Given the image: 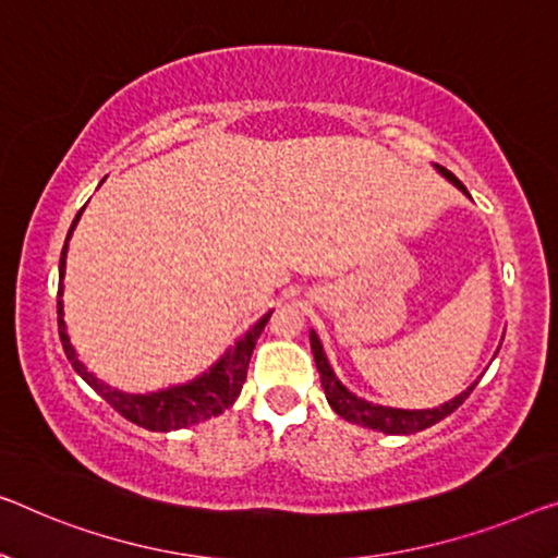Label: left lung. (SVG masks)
I'll return each mask as SVG.
<instances>
[{
	"mask_svg": "<svg viewBox=\"0 0 558 558\" xmlns=\"http://www.w3.org/2000/svg\"><path fill=\"white\" fill-rule=\"evenodd\" d=\"M440 172L446 174L448 180L453 182L456 187L463 190V182L456 178L453 172H448L446 168H438ZM469 195V193H465ZM311 348H313V355H315V365H318V373H320V386L326 390V398L330 403V409L336 411L340 418L351 421V423H359V426L365 428H373V430H384V434H418V430L434 426V423L444 421L446 415H451L459 405L465 401V398L471 396V390L476 388L473 384L469 390H463L461 396H456L453 401H448L440 405V409H428V411H401V409H384V405H373L368 401H363V398L353 396L351 390H348L340 380L336 378V373L328 365L326 353H323V345L315 332H311Z\"/></svg>",
	"mask_w": 558,
	"mask_h": 558,
	"instance_id": "1",
	"label": "left lung"
}]
</instances>
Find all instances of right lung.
I'll use <instances>...</instances> for the list:
<instances>
[{
	"mask_svg": "<svg viewBox=\"0 0 558 558\" xmlns=\"http://www.w3.org/2000/svg\"><path fill=\"white\" fill-rule=\"evenodd\" d=\"M80 213H77V218L72 220V228H70V232H66V240H70L74 226H77ZM66 240H64L62 257H60V290H57V295L60 298H62ZM270 313L263 315V318L257 320L255 326L247 330L245 336L240 338L238 343L232 345L218 363L213 365L210 373L195 378L193 384H187V386H174L168 390H160V393H147V396L120 393V390H114L110 386H105L102 380H97L93 373H89L85 365L80 363L77 353H74V348L70 343V336H66V328H64L62 301H57V326H60V340H62L66 359H70L72 368L87 380V386H93L97 393L102 396L105 401L110 403L120 415H124L128 421L137 423V426H143L147 430H160V434H165V430L185 428V426H193V423L215 418V415H220L222 411L230 409V405L235 403V398L240 396V388H243V384H245L247 363H251L253 348L257 343V338H260L265 323L270 320Z\"/></svg>",
	"mask_w": 558,
	"mask_h": 558,
	"instance_id": "add662e5",
	"label": "right lung"
}]
</instances>
